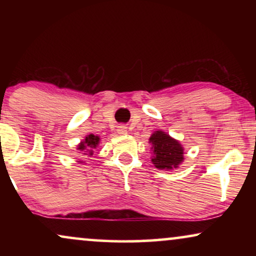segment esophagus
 Returning <instances> with one entry per match:
<instances>
[{
  "mask_svg": "<svg viewBox=\"0 0 256 256\" xmlns=\"http://www.w3.org/2000/svg\"><path fill=\"white\" fill-rule=\"evenodd\" d=\"M116 130H118V134H120V135L127 134V127H126V126H118Z\"/></svg>",
  "mask_w": 256,
  "mask_h": 256,
  "instance_id": "obj_1",
  "label": "esophagus"
}]
</instances>
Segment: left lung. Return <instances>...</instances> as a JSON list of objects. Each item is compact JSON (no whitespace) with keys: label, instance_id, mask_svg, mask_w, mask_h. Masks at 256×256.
<instances>
[{"label":"left lung","instance_id":"left-lung-1","mask_svg":"<svg viewBox=\"0 0 256 256\" xmlns=\"http://www.w3.org/2000/svg\"><path fill=\"white\" fill-rule=\"evenodd\" d=\"M154 157L152 162L160 170H171L183 162V146L163 132H156L149 138Z\"/></svg>","mask_w":256,"mask_h":256}]
</instances>
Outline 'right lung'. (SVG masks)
Masks as SVG:
<instances>
[{
  "instance_id": "add662e5",
  "label": "right lung",
  "mask_w": 256,
  "mask_h": 256,
  "mask_svg": "<svg viewBox=\"0 0 256 256\" xmlns=\"http://www.w3.org/2000/svg\"><path fill=\"white\" fill-rule=\"evenodd\" d=\"M98 143H99V138L93 134H90L88 136H86V138L80 143L78 146V149L80 152H84V155H93L94 149L96 148Z\"/></svg>"
}]
</instances>
